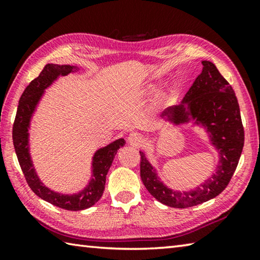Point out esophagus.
I'll return each instance as SVG.
<instances>
[{
  "mask_svg": "<svg viewBox=\"0 0 260 260\" xmlns=\"http://www.w3.org/2000/svg\"><path fill=\"white\" fill-rule=\"evenodd\" d=\"M128 142L133 146H140L142 143V136L139 133H131L128 135Z\"/></svg>",
  "mask_w": 260,
  "mask_h": 260,
  "instance_id": "obj_1",
  "label": "esophagus"
}]
</instances>
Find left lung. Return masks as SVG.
<instances>
[{"mask_svg": "<svg viewBox=\"0 0 260 260\" xmlns=\"http://www.w3.org/2000/svg\"><path fill=\"white\" fill-rule=\"evenodd\" d=\"M202 64V73L189 88L181 104L167 109L162 118L174 125L193 121L204 127L219 153L212 177L193 190H172L160 181L144 152L140 151V173L144 187L158 202L171 208H190L218 196L230 183L244 144V129L234 90L213 63L203 60Z\"/></svg>", "mask_w": 260, "mask_h": 260, "instance_id": "8db88e82", "label": "left lung"}]
</instances>
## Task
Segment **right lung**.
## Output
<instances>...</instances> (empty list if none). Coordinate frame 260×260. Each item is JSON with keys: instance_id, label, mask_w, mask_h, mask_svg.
Here are the masks:
<instances>
[{"instance_id": "right-lung-1", "label": "right lung", "mask_w": 260, "mask_h": 260, "mask_svg": "<svg viewBox=\"0 0 260 260\" xmlns=\"http://www.w3.org/2000/svg\"><path fill=\"white\" fill-rule=\"evenodd\" d=\"M76 71H78V68L72 65L47 64L39 77L29 82L23 95L20 96L14 128H12V140H14L16 155L29 188L34 191L35 195L48 203L69 211L85 210L99 202L103 195L107 174L112 165L113 158L119 148L125 146L126 143L124 139H118L108 144L107 147L99 149L94 153L93 162H91L93 173H91L90 181L83 188V190L78 193L64 195V193L56 192L46 187L39 179L29 155L28 128L30 118L33 116L37 105L40 102L42 95L45 94V89L58 77L68 76L69 73Z\"/></svg>"}]
</instances>
